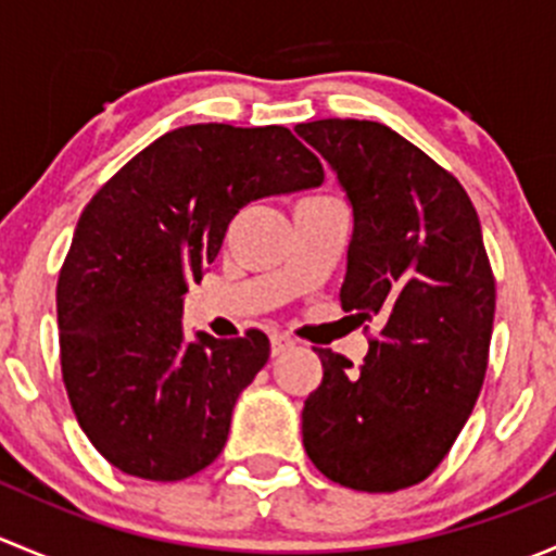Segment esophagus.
<instances>
[{"label": "esophagus", "mask_w": 556, "mask_h": 556, "mask_svg": "<svg viewBox=\"0 0 556 556\" xmlns=\"http://www.w3.org/2000/svg\"><path fill=\"white\" fill-rule=\"evenodd\" d=\"M293 344H295V341L290 339V336H285V333H271V355H274V357L285 355V352H288V350H293Z\"/></svg>", "instance_id": "1"}]
</instances>
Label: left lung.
<instances>
[{
    "label": "left lung",
    "mask_w": 556,
    "mask_h": 556,
    "mask_svg": "<svg viewBox=\"0 0 556 556\" xmlns=\"http://www.w3.org/2000/svg\"><path fill=\"white\" fill-rule=\"evenodd\" d=\"M295 131L355 212L341 306L379 325L363 366L314 350L323 382L301 412L304 450L341 486L406 490L450 454L484 384L495 277L479 215L452 172L382 123L328 117Z\"/></svg>",
    "instance_id": "8db88e82"
}]
</instances>
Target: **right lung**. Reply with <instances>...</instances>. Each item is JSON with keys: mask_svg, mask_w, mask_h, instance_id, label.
I'll use <instances>...</instances> for the list:
<instances>
[{"mask_svg": "<svg viewBox=\"0 0 556 556\" xmlns=\"http://www.w3.org/2000/svg\"><path fill=\"white\" fill-rule=\"evenodd\" d=\"M323 164L285 126L174 128L88 201L55 285L61 377L97 452L137 479L179 481L223 452L268 336H182L199 282L250 201L317 188Z\"/></svg>", "mask_w": 556, "mask_h": 556, "instance_id": "right-lung-1", "label": "right lung"}]
</instances>
